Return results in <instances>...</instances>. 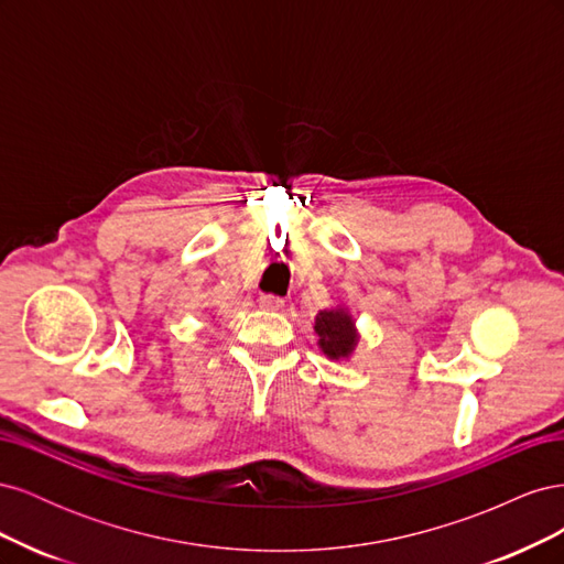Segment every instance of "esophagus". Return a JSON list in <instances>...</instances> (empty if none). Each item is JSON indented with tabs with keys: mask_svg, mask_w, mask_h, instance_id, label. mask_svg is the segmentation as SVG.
Listing matches in <instances>:
<instances>
[{
	"mask_svg": "<svg viewBox=\"0 0 564 564\" xmlns=\"http://www.w3.org/2000/svg\"><path fill=\"white\" fill-rule=\"evenodd\" d=\"M259 303L263 305L265 311H280L282 305H284V301H282L280 296H275V294H263V296L259 299Z\"/></svg>",
	"mask_w": 564,
	"mask_h": 564,
	"instance_id": "1",
	"label": "esophagus"
}]
</instances>
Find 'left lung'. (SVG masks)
Segmentation results:
<instances>
[{"instance_id": "left-lung-1", "label": "left lung", "mask_w": 564, "mask_h": 564, "mask_svg": "<svg viewBox=\"0 0 564 564\" xmlns=\"http://www.w3.org/2000/svg\"><path fill=\"white\" fill-rule=\"evenodd\" d=\"M315 334L319 336V348L332 360L348 357L357 346L355 322L344 308L319 311L315 317Z\"/></svg>"}]
</instances>
